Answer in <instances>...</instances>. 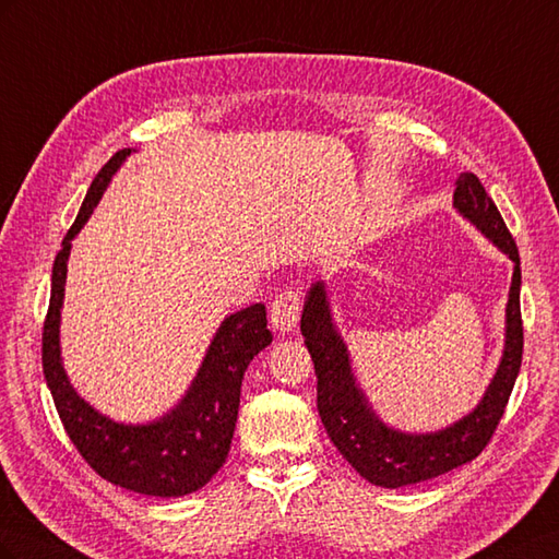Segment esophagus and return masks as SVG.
Segmentation results:
<instances>
[{"label": "esophagus", "mask_w": 559, "mask_h": 559, "mask_svg": "<svg viewBox=\"0 0 559 559\" xmlns=\"http://www.w3.org/2000/svg\"><path fill=\"white\" fill-rule=\"evenodd\" d=\"M300 319V294L296 289H286L275 296L270 306V324L280 333H289L298 326Z\"/></svg>", "instance_id": "obj_1"}]
</instances>
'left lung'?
<instances>
[{"instance_id":"1","label":"left lung","mask_w":559,"mask_h":559,"mask_svg":"<svg viewBox=\"0 0 559 559\" xmlns=\"http://www.w3.org/2000/svg\"><path fill=\"white\" fill-rule=\"evenodd\" d=\"M452 207L513 261L506 302L503 349L492 380L473 408L433 431H405L386 425L370 405L352 368L341 329L335 326L326 280L310 284L302 302L300 333L306 337L317 373V411L333 445L370 485L396 489L425 483L462 466L483 452L492 438L522 364L520 253L503 218L480 179L464 173L456 181Z\"/></svg>"}]
</instances>
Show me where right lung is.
Instances as JSON below:
<instances>
[{"label": "right lung", "mask_w": 559, "mask_h": 559, "mask_svg": "<svg viewBox=\"0 0 559 559\" xmlns=\"http://www.w3.org/2000/svg\"><path fill=\"white\" fill-rule=\"evenodd\" d=\"M138 148H121L97 173L76 222L67 230L50 275L41 364L67 436L99 476L130 492L173 499L205 487L224 466L240 408L245 370L273 343L265 306L253 302L218 324L189 389L170 411L148 421H118L83 399L67 376L60 347L67 261L114 175Z\"/></svg>", "instance_id": "1"}]
</instances>
